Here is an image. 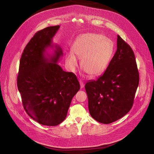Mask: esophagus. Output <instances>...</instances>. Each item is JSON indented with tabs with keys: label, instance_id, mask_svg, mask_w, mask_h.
Masks as SVG:
<instances>
[{
	"label": "esophagus",
	"instance_id": "obj_1",
	"mask_svg": "<svg viewBox=\"0 0 154 154\" xmlns=\"http://www.w3.org/2000/svg\"><path fill=\"white\" fill-rule=\"evenodd\" d=\"M79 83L80 84V88H83L84 87V83L82 80H80Z\"/></svg>",
	"mask_w": 154,
	"mask_h": 154
}]
</instances>
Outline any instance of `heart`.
<instances>
[{
	"label": "heart",
	"mask_w": 154,
	"mask_h": 154,
	"mask_svg": "<svg viewBox=\"0 0 154 154\" xmlns=\"http://www.w3.org/2000/svg\"><path fill=\"white\" fill-rule=\"evenodd\" d=\"M114 50L111 39L97 33H85L79 36L72 46V54L66 55V63L74 72L78 66L76 58L81 59V68L91 77L102 74L108 66Z\"/></svg>",
	"instance_id": "1"
}]
</instances>
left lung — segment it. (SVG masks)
I'll use <instances>...</instances> for the list:
<instances>
[{"mask_svg": "<svg viewBox=\"0 0 154 154\" xmlns=\"http://www.w3.org/2000/svg\"><path fill=\"white\" fill-rule=\"evenodd\" d=\"M139 79L134 51L118 35L117 50L105 72L85 86L92 118L110 124L125 116L133 106Z\"/></svg>", "mask_w": 154, "mask_h": 154, "instance_id": "1", "label": "left lung"}]
</instances>
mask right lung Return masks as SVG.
I'll return each instance as SVG.
<instances>
[{
    "mask_svg": "<svg viewBox=\"0 0 154 154\" xmlns=\"http://www.w3.org/2000/svg\"><path fill=\"white\" fill-rule=\"evenodd\" d=\"M60 26L37 32L22 54L17 77V88L26 113L40 124L55 126L67 116L80 84L72 72L64 71L57 64L63 55L59 46L50 60L46 49L54 48L52 38Z\"/></svg>",
    "mask_w": 154,
    "mask_h": 154,
    "instance_id": "1",
    "label": "right lung"
}]
</instances>
